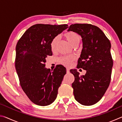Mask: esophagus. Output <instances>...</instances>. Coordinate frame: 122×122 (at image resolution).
I'll use <instances>...</instances> for the list:
<instances>
[{
    "mask_svg": "<svg viewBox=\"0 0 122 122\" xmlns=\"http://www.w3.org/2000/svg\"><path fill=\"white\" fill-rule=\"evenodd\" d=\"M66 71H67V74H68L69 73V69H68V68H67V69H66Z\"/></svg>",
    "mask_w": 122,
    "mask_h": 122,
    "instance_id": "34e87169",
    "label": "esophagus"
}]
</instances>
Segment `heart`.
<instances>
[{"label":"heart","instance_id":"obj_1","mask_svg":"<svg viewBox=\"0 0 122 122\" xmlns=\"http://www.w3.org/2000/svg\"><path fill=\"white\" fill-rule=\"evenodd\" d=\"M65 36L67 40L71 44L72 46L78 44L81 41V36L77 33L74 32H69L66 33L65 34ZM60 40V37L56 36L52 39L51 41L50 46L51 50L54 51L56 48L57 45L59 44ZM75 60V57L73 56L62 57L59 59V62L62 65L67 67H69L71 65L73 62Z\"/></svg>","mask_w":122,"mask_h":122}]
</instances>
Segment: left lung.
<instances>
[{
  "label": "left lung",
  "mask_w": 122,
  "mask_h": 122,
  "mask_svg": "<svg viewBox=\"0 0 122 122\" xmlns=\"http://www.w3.org/2000/svg\"><path fill=\"white\" fill-rule=\"evenodd\" d=\"M68 31L82 37L83 48L77 68L86 71L82 76L76 69L70 71L75 77L74 97L83 106H92L102 98L110 84L113 66L111 43L100 28L91 24H72Z\"/></svg>",
  "instance_id": "left-lung-1"
}]
</instances>
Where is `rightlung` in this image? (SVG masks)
I'll list each match as a JSON object with an SVG mask.
<instances>
[{
    "label": "right lung",
    "instance_id": "add662e5",
    "mask_svg": "<svg viewBox=\"0 0 122 122\" xmlns=\"http://www.w3.org/2000/svg\"><path fill=\"white\" fill-rule=\"evenodd\" d=\"M68 28V25L36 24L30 27L18 41L15 67L20 84L29 99L36 105L46 106L56 98L66 69L57 65L45 68L47 56L52 55L53 38Z\"/></svg>",
    "mask_w": 122,
    "mask_h": 122
}]
</instances>
